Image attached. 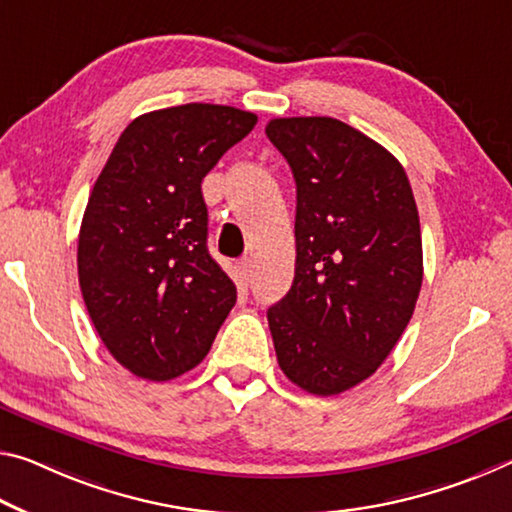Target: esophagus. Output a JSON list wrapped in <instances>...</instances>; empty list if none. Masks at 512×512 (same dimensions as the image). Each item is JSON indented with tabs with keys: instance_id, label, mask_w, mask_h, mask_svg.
I'll use <instances>...</instances> for the list:
<instances>
[{
	"instance_id": "1",
	"label": "esophagus",
	"mask_w": 512,
	"mask_h": 512,
	"mask_svg": "<svg viewBox=\"0 0 512 512\" xmlns=\"http://www.w3.org/2000/svg\"><path fill=\"white\" fill-rule=\"evenodd\" d=\"M253 259L250 257H243L241 262H239V266H237V271H239V280L243 282V285H248L250 282V278H253Z\"/></svg>"
}]
</instances>
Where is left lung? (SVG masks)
I'll return each mask as SVG.
<instances>
[{
    "instance_id": "left-lung-1",
    "label": "left lung",
    "mask_w": 512,
    "mask_h": 512,
    "mask_svg": "<svg viewBox=\"0 0 512 512\" xmlns=\"http://www.w3.org/2000/svg\"><path fill=\"white\" fill-rule=\"evenodd\" d=\"M266 136L296 180V271L269 307L280 369L316 396L376 373L415 312L424 257L408 175L337 118H273Z\"/></svg>"
}]
</instances>
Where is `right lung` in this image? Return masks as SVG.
<instances>
[{
  "label": "right lung",
  "instance_id": "add662e5",
  "mask_svg": "<svg viewBox=\"0 0 512 512\" xmlns=\"http://www.w3.org/2000/svg\"><path fill=\"white\" fill-rule=\"evenodd\" d=\"M223 104L143 113L120 134L81 218L79 287L97 335L134 376L202 362L237 303L207 250L202 180L255 127Z\"/></svg>",
  "mask_w": 512,
  "mask_h": 512
}]
</instances>
